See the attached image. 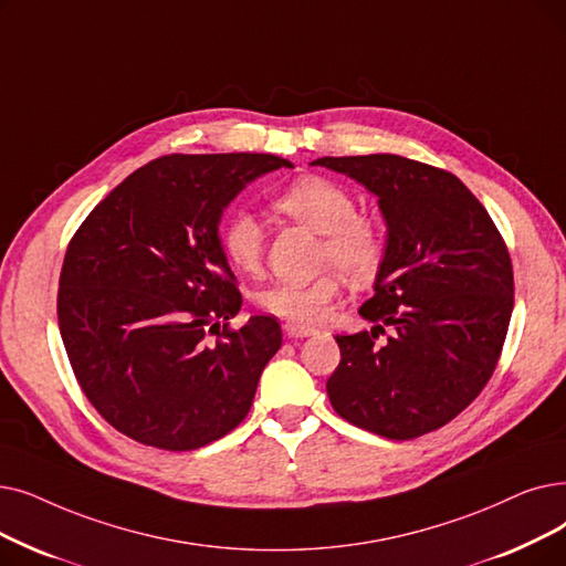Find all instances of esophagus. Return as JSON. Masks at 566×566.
Segmentation results:
<instances>
[{"label": "esophagus", "mask_w": 566, "mask_h": 566, "mask_svg": "<svg viewBox=\"0 0 566 566\" xmlns=\"http://www.w3.org/2000/svg\"><path fill=\"white\" fill-rule=\"evenodd\" d=\"M284 333H286V337H310V335H314L312 328H301V326H293V324H284Z\"/></svg>", "instance_id": "34e87169"}]
</instances>
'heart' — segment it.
<instances>
[{
  "label": "heart",
  "mask_w": 566,
  "mask_h": 566,
  "mask_svg": "<svg viewBox=\"0 0 566 566\" xmlns=\"http://www.w3.org/2000/svg\"><path fill=\"white\" fill-rule=\"evenodd\" d=\"M273 206L324 235L322 261L354 282L373 280L384 259V233L370 217L356 214L354 196L333 180L305 176L282 189ZM222 250L240 273H256L263 259V227L252 212H235L222 229ZM339 296L335 273L307 282H275L256 293V305L284 324L314 328Z\"/></svg>",
  "instance_id": "b5f03b06"
}]
</instances>
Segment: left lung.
Listing matches in <instances>:
<instances>
[{"instance_id":"8db88e82","label":"left lung","mask_w":566,"mask_h":566,"mask_svg":"<svg viewBox=\"0 0 566 566\" xmlns=\"http://www.w3.org/2000/svg\"><path fill=\"white\" fill-rule=\"evenodd\" d=\"M370 191L386 224L370 331L337 335L333 409L388 439L437 430L493 375L513 310L506 244L476 196L447 170L398 155L322 157ZM389 331L384 343L376 337Z\"/></svg>"}]
</instances>
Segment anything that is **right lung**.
Here are the masks:
<instances>
[{
    "mask_svg": "<svg viewBox=\"0 0 566 566\" xmlns=\"http://www.w3.org/2000/svg\"><path fill=\"white\" fill-rule=\"evenodd\" d=\"M277 168L293 164L259 153L155 159L122 180L69 242L62 342L87 400L122 434L191 451L248 416L282 328L273 316L227 328L242 296L219 222L244 187Z\"/></svg>",
    "mask_w": 566,
    "mask_h": 566,
    "instance_id": "obj_1",
    "label": "right lung"
}]
</instances>
